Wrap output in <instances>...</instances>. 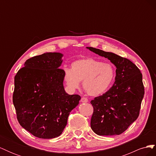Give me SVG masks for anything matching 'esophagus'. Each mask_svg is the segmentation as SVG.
<instances>
[{"label": "esophagus", "mask_w": 156, "mask_h": 156, "mask_svg": "<svg viewBox=\"0 0 156 156\" xmlns=\"http://www.w3.org/2000/svg\"><path fill=\"white\" fill-rule=\"evenodd\" d=\"M81 101L83 102V103H87V102L88 101V99H87V98L83 97V98H81Z\"/></svg>", "instance_id": "34e87169"}]
</instances>
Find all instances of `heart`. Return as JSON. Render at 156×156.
<instances>
[{"label": "heart", "mask_w": 156, "mask_h": 156, "mask_svg": "<svg viewBox=\"0 0 156 156\" xmlns=\"http://www.w3.org/2000/svg\"><path fill=\"white\" fill-rule=\"evenodd\" d=\"M115 77L114 66L93 58L75 60L72 69L65 68L64 79L68 87L75 90L83 81V87L88 95L97 96L110 87Z\"/></svg>", "instance_id": "heart-1"}]
</instances>
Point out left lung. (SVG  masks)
<instances>
[{
	"instance_id": "1",
	"label": "left lung",
	"mask_w": 156,
	"mask_h": 156,
	"mask_svg": "<svg viewBox=\"0 0 156 156\" xmlns=\"http://www.w3.org/2000/svg\"><path fill=\"white\" fill-rule=\"evenodd\" d=\"M87 48L108 58L116 67L112 87L90 101L94 108L91 128L98 135H120L139 115L144 94L142 73L128 59L91 47Z\"/></svg>"
}]
</instances>
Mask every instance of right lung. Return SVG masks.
<instances>
[{"mask_svg": "<svg viewBox=\"0 0 156 156\" xmlns=\"http://www.w3.org/2000/svg\"><path fill=\"white\" fill-rule=\"evenodd\" d=\"M63 55L46 53L28 59L14 77L13 103L19 123L40 139L62 134L70 112L81 96L69 95L63 85Z\"/></svg>", "mask_w": 156, "mask_h": 156, "instance_id": "right-lung-1", "label": "right lung"}]
</instances>
